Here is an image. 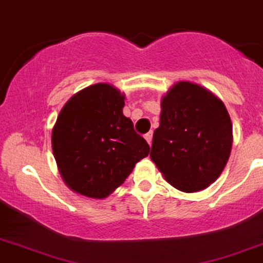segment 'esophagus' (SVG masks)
Segmentation results:
<instances>
[{"mask_svg": "<svg viewBox=\"0 0 263 263\" xmlns=\"http://www.w3.org/2000/svg\"><path fill=\"white\" fill-rule=\"evenodd\" d=\"M145 140L147 141V144H152V140H153V132H147L146 135H145Z\"/></svg>", "mask_w": 263, "mask_h": 263, "instance_id": "34e87169", "label": "esophagus"}]
</instances>
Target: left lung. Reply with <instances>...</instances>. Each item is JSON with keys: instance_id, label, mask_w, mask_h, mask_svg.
<instances>
[{"instance_id": "8db88e82", "label": "left lung", "mask_w": 263, "mask_h": 263, "mask_svg": "<svg viewBox=\"0 0 263 263\" xmlns=\"http://www.w3.org/2000/svg\"><path fill=\"white\" fill-rule=\"evenodd\" d=\"M160 109L150 158L177 190H204L220 177L233 146L225 104L208 88L180 81L163 96Z\"/></svg>"}]
</instances>
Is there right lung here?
<instances>
[{"label": "right lung", "instance_id": "right-lung-1", "mask_svg": "<svg viewBox=\"0 0 263 263\" xmlns=\"http://www.w3.org/2000/svg\"><path fill=\"white\" fill-rule=\"evenodd\" d=\"M124 99L110 83H95L59 113L51 145L61 178L74 193L104 199L149 154L147 142L123 116Z\"/></svg>", "mask_w": 263, "mask_h": 263}]
</instances>
